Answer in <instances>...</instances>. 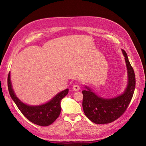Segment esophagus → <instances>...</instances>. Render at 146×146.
I'll return each mask as SVG.
<instances>
[{
	"instance_id": "34e87169",
	"label": "esophagus",
	"mask_w": 146,
	"mask_h": 146,
	"mask_svg": "<svg viewBox=\"0 0 146 146\" xmlns=\"http://www.w3.org/2000/svg\"><path fill=\"white\" fill-rule=\"evenodd\" d=\"M73 89L74 90V91H78V90H79V89H80V86H79V85H74L73 86Z\"/></svg>"
}]
</instances>
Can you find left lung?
Segmentation results:
<instances>
[{
	"mask_svg": "<svg viewBox=\"0 0 146 146\" xmlns=\"http://www.w3.org/2000/svg\"><path fill=\"white\" fill-rule=\"evenodd\" d=\"M125 57L127 73L128 85L122 95L111 99L98 96L91 89L83 90L82 106L86 116L98 124H108L119 118L126 111L133 98L135 86V77L126 52L122 50Z\"/></svg>",
	"mask_w": 146,
	"mask_h": 146,
	"instance_id": "left-lung-1",
	"label": "left lung"
}]
</instances>
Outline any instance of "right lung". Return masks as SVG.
Instances as JSON below:
<instances>
[{"instance_id":"1","label":"right lung","mask_w":146,"mask_h":146,"mask_svg":"<svg viewBox=\"0 0 146 146\" xmlns=\"http://www.w3.org/2000/svg\"><path fill=\"white\" fill-rule=\"evenodd\" d=\"M7 87L11 97L22 113L33 123L42 127L51 125L58 117L61 110L60 102L68 92V89H66L60 92L47 103L39 106H30L22 102L14 93L10 72L7 77Z\"/></svg>"}]
</instances>
